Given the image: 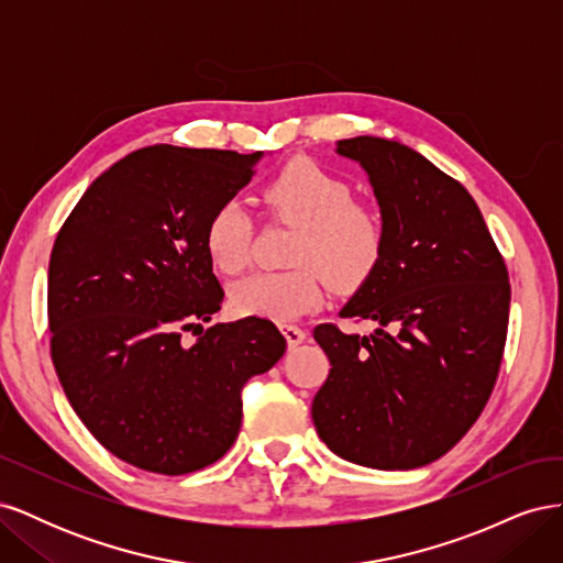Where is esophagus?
Segmentation results:
<instances>
[{"mask_svg": "<svg viewBox=\"0 0 563 563\" xmlns=\"http://www.w3.org/2000/svg\"><path fill=\"white\" fill-rule=\"evenodd\" d=\"M282 333H284V338H286V343H288V347H298L302 340H305V333L300 327H294V323H282Z\"/></svg>", "mask_w": 563, "mask_h": 563, "instance_id": "esophagus-1", "label": "esophagus"}]
</instances>
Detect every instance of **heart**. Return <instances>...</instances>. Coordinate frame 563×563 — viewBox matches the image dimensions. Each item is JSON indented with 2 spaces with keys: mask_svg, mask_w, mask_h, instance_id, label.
Masks as SVG:
<instances>
[{
  "mask_svg": "<svg viewBox=\"0 0 563 563\" xmlns=\"http://www.w3.org/2000/svg\"><path fill=\"white\" fill-rule=\"evenodd\" d=\"M352 185L312 159L288 162L263 187L269 218L291 225L284 272H255L230 286L236 317L291 321L319 308L323 282L335 291L364 286L383 261L387 228L378 209L352 199ZM253 225L236 201H225L209 216L203 249L209 261L236 275L251 258Z\"/></svg>",
  "mask_w": 563,
  "mask_h": 563,
  "instance_id": "obj_1",
  "label": "heart"
}]
</instances>
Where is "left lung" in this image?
Wrapping results in <instances>:
<instances>
[{
	"label": "left lung",
	"instance_id": "left-lung-1",
	"mask_svg": "<svg viewBox=\"0 0 563 563\" xmlns=\"http://www.w3.org/2000/svg\"><path fill=\"white\" fill-rule=\"evenodd\" d=\"M387 228L383 261L340 317L371 335L319 323L331 371L312 401L335 455L373 470H413L451 451L496 387L509 321V275L472 195L397 141L356 135Z\"/></svg>",
	"mask_w": 563,
	"mask_h": 563
}]
</instances>
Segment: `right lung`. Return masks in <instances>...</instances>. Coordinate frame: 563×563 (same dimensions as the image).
<instances>
[{
  "label": "right lung",
  "instance_id": "add662e5",
  "mask_svg": "<svg viewBox=\"0 0 563 563\" xmlns=\"http://www.w3.org/2000/svg\"><path fill=\"white\" fill-rule=\"evenodd\" d=\"M261 155L135 150L91 183L56 236L51 360L79 420L133 467L178 476L213 465L240 434L244 383L286 352L267 319L203 329L225 296L203 228Z\"/></svg>",
  "mask_w": 563,
  "mask_h": 563
}]
</instances>
